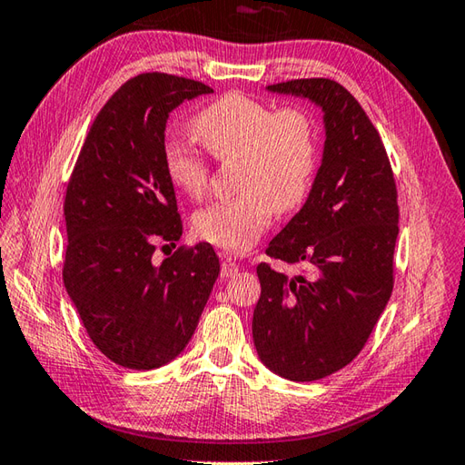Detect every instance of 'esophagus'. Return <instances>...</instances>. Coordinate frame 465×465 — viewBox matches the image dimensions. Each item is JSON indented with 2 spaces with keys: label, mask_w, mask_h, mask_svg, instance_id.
Listing matches in <instances>:
<instances>
[{
  "label": "esophagus",
  "mask_w": 465,
  "mask_h": 465,
  "mask_svg": "<svg viewBox=\"0 0 465 465\" xmlns=\"http://www.w3.org/2000/svg\"><path fill=\"white\" fill-rule=\"evenodd\" d=\"M236 272H239V264H236L232 256H226V259L221 264V276L229 278V276H234Z\"/></svg>",
  "instance_id": "obj_1"
}]
</instances>
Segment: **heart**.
I'll return each mask as SVG.
<instances>
[{"label":"heart","mask_w":465,"mask_h":465,"mask_svg":"<svg viewBox=\"0 0 465 465\" xmlns=\"http://www.w3.org/2000/svg\"><path fill=\"white\" fill-rule=\"evenodd\" d=\"M193 131L216 161H239V194L203 206L194 214V231L223 251H249L274 213L294 211L311 189L318 163L314 121L301 107L274 111L244 93H229L194 115ZM164 169L174 187L193 199L209 189L211 163L187 143H169Z\"/></svg>","instance_id":"obj_1"}]
</instances>
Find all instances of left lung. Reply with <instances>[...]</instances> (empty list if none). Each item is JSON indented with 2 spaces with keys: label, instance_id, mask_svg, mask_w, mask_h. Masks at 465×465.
Instances as JSON below:
<instances>
[{
  "label": "left lung",
  "instance_id": "left-lung-1",
  "mask_svg": "<svg viewBox=\"0 0 465 465\" xmlns=\"http://www.w3.org/2000/svg\"><path fill=\"white\" fill-rule=\"evenodd\" d=\"M268 89L322 107L326 143L308 201L266 249L271 259L302 266L301 274L256 266L252 338L272 372L312 381L352 362L390 301L398 191L380 133L344 85L311 77Z\"/></svg>",
  "mask_w": 465,
  "mask_h": 465
}]
</instances>
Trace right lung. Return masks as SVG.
Segmentation results:
<instances>
[{"label": "right lung", "mask_w": 465, "mask_h": 465, "mask_svg": "<svg viewBox=\"0 0 465 465\" xmlns=\"http://www.w3.org/2000/svg\"><path fill=\"white\" fill-rule=\"evenodd\" d=\"M203 93L213 89L161 71L131 77L97 113L67 183V294L99 352L129 370L183 352L221 272L209 242L153 264L157 246L183 234L164 127L174 107Z\"/></svg>", "instance_id": "right-lung-1"}]
</instances>
